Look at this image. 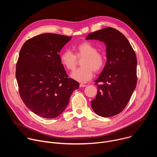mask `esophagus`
Masks as SVG:
<instances>
[{
	"label": "esophagus",
	"mask_w": 157,
	"mask_h": 157,
	"mask_svg": "<svg viewBox=\"0 0 157 157\" xmlns=\"http://www.w3.org/2000/svg\"><path fill=\"white\" fill-rule=\"evenodd\" d=\"M79 86H80V87H86V84H79Z\"/></svg>",
	"instance_id": "esophagus-1"
}]
</instances>
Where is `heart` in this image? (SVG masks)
Listing matches in <instances>:
<instances>
[{
	"label": "heart",
	"mask_w": 157,
	"mask_h": 157,
	"mask_svg": "<svg viewBox=\"0 0 157 157\" xmlns=\"http://www.w3.org/2000/svg\"><path fill=\"white\" fill-rule=\"evenodd\" d=\"M75 54L70 50H64L60 55V62L69 71L74 70L78 64V59H81V68L71 74L73 79L79 82H87L93 77L94 71H101L104 66L103 55L98 52V48L89 41H83L73 48Z\"/></svg>",
	"instance_id": "obj_1"
}]
</instances>
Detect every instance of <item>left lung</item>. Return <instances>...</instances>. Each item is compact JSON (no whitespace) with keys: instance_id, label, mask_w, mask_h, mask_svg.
<instances>
[{"instance_id":"1","label":"left lung","mask_w":157,"mask_h":157,"mask_svg":"<svg viewBox=\"0 0 157 157\" xmlns=\"http://www.w3.org/2000/svg\"><path fill=\"white\" fill-rule=\"evenodd\" d=\"M86 40H98L106 46L107 61L94 81L98 94L91 107L101 117L116 116L125 107L136 87V53L127 38L111 27L89 33Z\"/></svg>"}]
</instances>
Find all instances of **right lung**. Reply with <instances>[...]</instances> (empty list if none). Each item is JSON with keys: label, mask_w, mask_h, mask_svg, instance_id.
<instances>
[{"label": "right lung", "mask_w": 157, "mask_h": 157, "mask_svg": "<svg viewBox=\"0 0 157 157\" xmlns=\"http://www.w3.org/2000/svg\"><path fill=\"white\" fill-rule=\"evenodd\" d=\"M71 39L56 33H43L22 46L15 76L20 97L35 114L47 119L59 116L79 84L68 78L60 62L59 52Z\"/></svg>", "instance_id": "right-lung-1"}]
</instances>
